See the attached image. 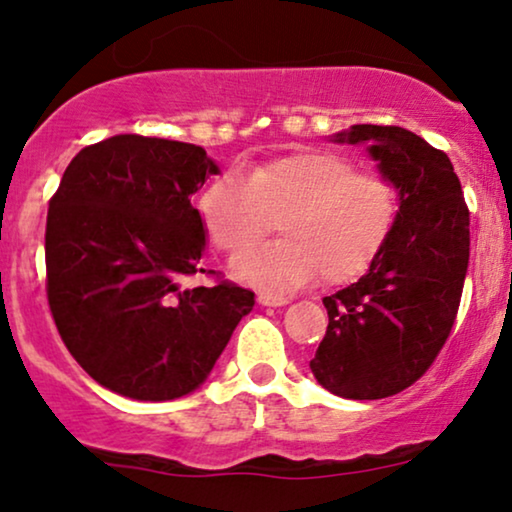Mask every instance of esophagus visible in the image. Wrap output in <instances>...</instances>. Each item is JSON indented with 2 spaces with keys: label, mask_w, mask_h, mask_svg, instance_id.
I'll list each match as a JSON object with an SVG mask.
<instances>
[{
  "label": "esophagus",
  "mask_w": 512,
  "mask_h": 512,
  "mask_svg": "<svg viewBox=\"0 0 512 512\" xmlns=\"http://www.w3.org/2000/svg\"><path fill=\"white\" fill-rule=\"evenodd\" d=\"M258 303L265 307H282V305H289L291 300L286 296H275V293H258Z\"/></svg>",
  "instance_id": "34e87169"
}]
</instances>
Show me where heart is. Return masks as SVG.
I'll return each mask as SVG.
<instances>
[{
	"mask_svg": "<svg viewBox=\"0 0 512 512\" xmlns=\"http://www.w3.org/2000/svg\"><path fill=\"white\" fill-rule=\"evenodd\" d=\"M209 240L239 254L274 227L284 238L237 256V279L272 291L298 289L321 275L340 284L368 270L389 240L398 191L384 174L356 172L331 151L277 158L247 174L228 170L200 195Z\"/></svg>",
	"mask_w": 512,
	"mask_h": 512,
	"instance_id": "obj_1",
	"label": "heart"
}]
</instances>
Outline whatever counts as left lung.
<instances>
[{
  "mask_svg": "<svg viewBox=\"0 0 512 512\" xmlns=\"http://www.w3.org/2000/svg\"><path fill=\"white\" fill-rule=\"evenodd\" d=\"M363 144L398 191L389 240L366 275L324 298L328 328L310 361L321 387L354 401L417 382L457 319L468 270V207L450 158L398 125H352L333 137Z\"/></svg>",
  "mask_w": 512,
  "mask_h": 512,
  "instance_id": "8db88e82",
  "label": "left lung"
}]
</instances>
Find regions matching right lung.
<instances>
[{
	"instance_id": "1",
	"label": "right lung",
	"mask_w": 512,
	"mask_h": 512,
	"mask_svg": "<svg viewBox=\"0 0 512 512\" xmlns=\"http://www.w3.org/2000/svg\"><path fill=\"white\" fill-rule=\"evenodd\" d=\"M209 174L219 165L202 146L116 135L76 153L48 205L53 321L79 366L116 394H191L254 310L242 286H186L205 272V223L191 198Z\"/></svg>"
}]
</instances>
